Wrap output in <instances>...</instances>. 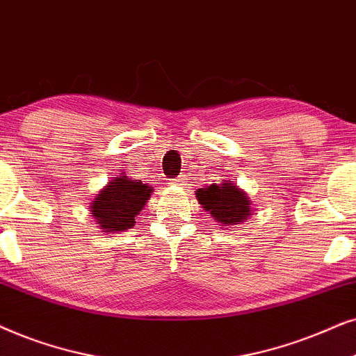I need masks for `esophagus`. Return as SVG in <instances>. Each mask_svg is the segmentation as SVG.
<instances>
[{"instance_id": "34e87169", "label": "esophagus", "mask_w": 356, "mask_h": 356, "mask_svg": "<svg viewBox=\"0 0 356 356\" xmlns=\"http://www.w3.org/2000/svg\"><path fill=\"white\" fill-rule=\"evenodd\" d=\"M172 184H175V186H186V177H184V175H179L177 179H174Z\"/></svg>"}]
</instances>
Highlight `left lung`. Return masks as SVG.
<instances>
[{
    "label": "left lung",
    "instance_id": "left-lung-1",
    "mask_svg": "<svg viewBox=\"0 0 356 356\" xmlns=\"http://www.w3.org/2000/svg\"><path fill=\"white\" fill-rule=\"evenodd\" d=\"M198 203L222 225H239L250 215V202L234 184L225 181L221 186L213 184L197 191Z\"/></svg>",
    "mask_w": 356,
    "mask_h": 356
}]
</instances>
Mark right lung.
Returning <instances> with one entry per match:
<instances>
[{
    "label": "right lung",
    "mask_w": 356,
    "mask_h": 356,
    "mask_svg": "<svg viewBox=\"0 0 356 356\" xmlns=\"http://www.w3.org/2000/svg\"><path fill=\"white\" fill-rule=\"evenodd\" d=\"M149 197L151 187L122 175L97 193V198L91 203V215L101 225V229H106L104 233L125 231L134 226L135 216L143 210Z\"/></svg>",
    "instance_id": "1"
}]
</instances>
